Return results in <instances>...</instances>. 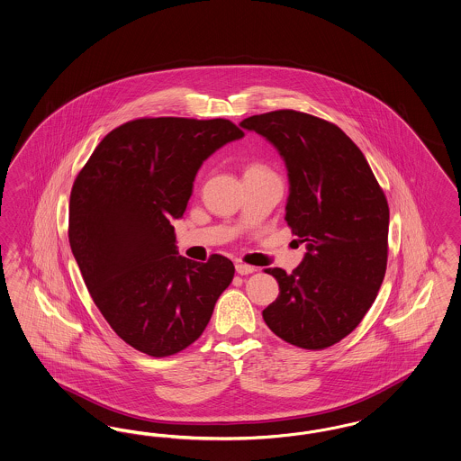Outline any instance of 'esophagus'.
<instances>
[{
	"label": "esophagus",
	"mask_w": 461,
	"mask_h": 461,
	"mask_svg": "<svg viewBox=\"0 0 461 461\" xmlns=\"http://www.w3.org/2000/svg\"><path fill=\"white\" fill-rule=\"evenodd\" d=\"M258 269L254 267V266H249V264H243V262H239L237 264V273L241 275V276H247V275H252V273H256Z\"/></svg>",
	"instance_id": "1"
}]
</instances>
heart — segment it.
Instances as JSON below:
<instances>
[{
    "label": "heart",
    "mask_w": 461,
    "mask_h": 461,
    "mask_svg": "<svg viewBox=\"0 0 461 461\" xmlns=\"http://www.w3.org/2000/svg\"><path fill=\"white\" fill-rule=\"evenodd\" d=\"M260 167H264V166L252 165V166H249V167H247V169H260Z\"/></svg>",
    "instance_id": "heart-1"
}]
</instances>
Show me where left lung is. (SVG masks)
Masks as SVG:
<instances>
[{
	"label": "left lung",
	"mask_w": 461,
	"mask_h": 461,
	"mask_svg": "<svg viewBox=\"0 0 461 461\" xmlns=\"http://www.w3.org/2000/svg\"><path fill=\"white\" fill-rule=\"evenodd\" d=\"M283 156L290 197L285 220L307 243L292 275L279 267V295L262 317L290 345L324 350L364 319L387 266L389 207L366 156L331 122L294 110L254 114L240 123Z\"/></svg>",
	"instance_id": "obj_1"
}]
</instances>
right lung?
Here are the masks:
<instances>
[{"label":"right lung","mask_w":461,"mask_h":461,"mask_svg":"<svg viewBox=\"0 0 461 461\" xmlns=\"http://www.w3.org/2000/svg\"><path fill=\"white\" fill-rule=\"evenodd\" d=\"M243 137L230 120L139 118L94 149L75 178L68 240L94 303L131 348L167 357L203 334L235 266L176 256L171 220L184 216L195 175Z\"/></svg>","instance_id":"add662e5"}]
</instances>
